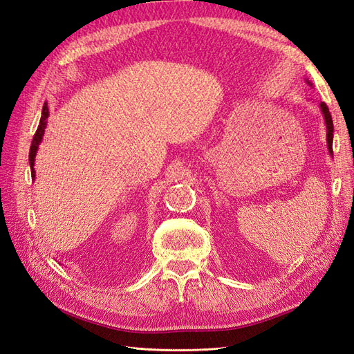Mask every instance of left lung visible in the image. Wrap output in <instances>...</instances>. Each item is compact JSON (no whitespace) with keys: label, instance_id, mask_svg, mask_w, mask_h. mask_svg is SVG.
<instances>
[{"label":"left lung","instance_id":"1","mask_svg":"<svg viewBox=\"0 0 354 354\" xmlns=\"http://www.w3.org/2000/svg\"><path fill=\"white\" fill-rule=\"evenodd\" d=\"M307 84L310 85V82L307 81ZM319 109H321V113L325 120V127H326V145H328V151L329 154L333 156V138H334V123H333V118H330L329 109L326 107L325 102H321L319 104Z\"/></svg>","mask_w":354,"mask_h":354}]
</instances>
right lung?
<instances>
[{"label":"right lung","instance_id":"add662e5","mask_svg":"<svg viewBox=\"0 0 354 354\" xmlns=\"http://www.w3.org/2000/svg\"><path fill=\"white\" fill-rule=\"evenodd\" d=\"M48 104L47 102H44V107H42V116H41V120H39V127L37 129V133L33 135V140H32V144H30V151H29V165H30V172H32V178L35 179V169H33V166H35V157H37V151H38V147L42 141V136L45 133V128H47V119H48Z\"/></svg>","mask_w":354,"mask_h":354}]
</instances>
